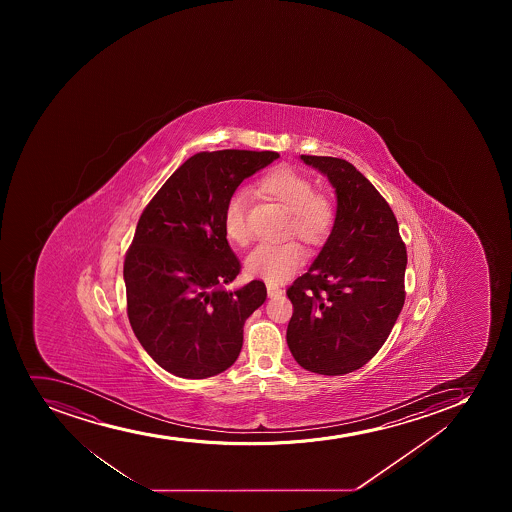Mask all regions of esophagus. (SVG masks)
Segmentation results:
<instances>
[{"label": "esophagus", "instance_id": "obj_1", "mask_svg": "<svg viewBox=\"0 0 512 512\" xmlns=\"http://www.w3.org/2000/svg\"><path fill=\"white\" fill-rule=\"evenodd\" d=\"M267 294H269L270 299H274V297H280L284 294V290L277 287V285L267 284Z\"/></svg>", "mask_w": 512, "mask_h": 512}]
</instances>
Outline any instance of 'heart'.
<instances>
[{
  "instance_id": "1",
  "label": "heart",
  "mask_w": 512,
  "mask_h": 512,
  "mask_svg": "<svg viewBox=\"0 0 512 512\" xmlns=\"http://www.w3.org/2000/svg\"><path fill=\"white\" fill-rule=\"evenodd\" d=\"M259 190L274 198L290 212L289 230L309 245H319L329 237L335 222L334 202L325 193L315 192L314 182L292 167H277L260 178ZM247 193L237 190L228 197L223 210V230L237 245L248 242ZM304 262V250L294 242L259 245L245 260L248 274L270 284L284 282Z\"/></svg>"
}]
</instances>
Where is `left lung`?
<instances>
[{"mask_svg":"<svg viewBox=\"0 0 512 512\" xmlns=\"http://www.w3.org/2000/svg\"><path fill=\"white\" fill-rule=\"evenodd\" d=\"M300 160L329 178L337 212L317 259L287 290V344L310 372L349 374L379 352L404 307L407 250L389 203L352 163Z\"/></svg>","mask_w":512,"mask_h":512,"instance_id":"1","label":"left lung"}]
</instances>
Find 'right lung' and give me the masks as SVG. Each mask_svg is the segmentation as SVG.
I'll return each instance as SVG.
<instances>
[{
  "mask_svg": "<svg viewBox=\"0 0 512 512\" xmlns=\"http://www.w3.org/2000/svg\"><path fill=\"white\" fill-rule=\"evenodd\" d=\"M277 152L220 150L188 158L138 220L123 279L133 332L162 369L183 379L227 370L243 325L267 299L264 282L227 290L240 262L223 230L228 197Z\"/></svg>",
  "mask_w": 512,
  "mask_h": 512,
  "instance_id": "obj_1",
  "label": "right lung"
}]
</instances>
